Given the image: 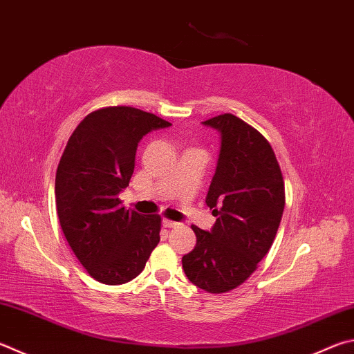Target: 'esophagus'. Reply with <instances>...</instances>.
Listing matches in <instances>:
<instances>
[{
    "label": "esophagus",
    "instance_id": "1",
    "mask_svg": "<svg viewBox=\"0 0 354 354\" xmlns=\"http://www.w3.org/2000/svg\"><path fill=\"white\" fill-rule=\"evenodd\" d=\"M162 226H164V227H169V229H173V227H178L179 224L175 223V221H171V220H167V218H164V220H162Z\"/></svg>",
    "mask_w": 354,
    "mask_h": 354
}]
</instances>
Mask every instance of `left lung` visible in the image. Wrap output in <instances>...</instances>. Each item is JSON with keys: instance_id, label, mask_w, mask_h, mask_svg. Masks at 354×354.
Returning <instances> with one entry per match:
<instances>
[{"instance_id": "8db88e82", "label": "left lung", "mask_w": 354, "mask_h": 354, "mask_svg": "<svg viewBox=\"0 0 354 354\" xmlns=\"http://www.w3.org/2000/svg\"><path fill=\"white\" fill-rule=\"evenodd\" d=\"M221 133V150L205 203L216 223L210 232L192 226L195 249L183 268L195 286L223 294L244 283L277 235L285 183L271 144L230 113L203 122Z\"/></svg>"}]
</instances>
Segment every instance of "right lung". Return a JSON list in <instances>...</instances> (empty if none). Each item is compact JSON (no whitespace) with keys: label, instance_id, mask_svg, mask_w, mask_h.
Here are the masks:
<instances>
[{"label":"right lung","instance_id":"add662e5","mask_svg":"<svg viewBox=\"0 0 354 354\" xmlns=\"http://www.w3.org/2000/svg\"><path fill=\"white\" fill-rule=\"evenodd\" d=\"M170 122L133 106L89 113L71 134L55 175L63 234L82 266L100 283L122 285L142 272L159 243L160 216L127 210L139 140Z\"/></svg>","mask_w":354,"mask_h":354}]
</instances>
